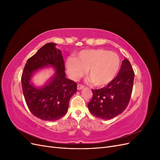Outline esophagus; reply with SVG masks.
Here are the masks:
<instances>
[{"instance_id": "esophagus-1", "label": "esophagus", "mask_w": 160, "mask_h": 160, "mask_svg": "<svg viewBox=\"0 0 160 160\" xmlns=\"http://www.w3.org/2000/svg\"><path fill=\"white\" fill-rule=\"evenodd\" d=\"M84 88H85V86L83 85H81V84L77 85V89H78V90H81L82 89H83Z\"/></svg>"}]
</instances>
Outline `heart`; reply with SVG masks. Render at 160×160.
<instances>
[{"label": "heart", "mask_w": 160, "mask_h": 160, "mask_svg": "<svg viewBox=\"0 0 160 160\" xmlns=\"http://www.w3.org/2000/svg\"><path fill=\"white\" fill-rule=\"evenodd\" d=\"M67 69L72 79L83 76L86 71L88 79L95 86L104 87L112 81L120 67L118 55L105 49H89L81 51L77 59L69 57Z\"/></svg>", "instance_id": "b5f03b06"}]
</instances>
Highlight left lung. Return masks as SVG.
<instances>
[{
	"label": "left lung",
	"instance_id": "left-lung-1",
	"mask_svg": "<svg viewBox=\"0 0 160 160\" xmlns=\"http://www.w3.org/2000/svg\"><path fill=\"white\" fill-rule=\"evenodd\" d=\"M134 71L130 62L125 59L118 75L106 87L92 89L93 97L88 109L95 117L102 119H112L127 108L132 95Z\"/></svg>",
	"mask_w": 160,
	"mask_h": 160
}]
</instances>
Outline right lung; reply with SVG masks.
Instances as JSON below:
<instances>
[{"instance_id":"obj_1","label":"right lung","mask_w":160,"mask_h":160,"mask_svg":"<svg viewBox=\"0 0 160 160\" xmlns=\"http://www.w3.org/2000/svg\"><path fill=\"white\" fill-rule=\"evenodd\" d=\"M56 45L47 43L30 57L21 76L22 92L28 109L37 118L45 121L63 117L68 111L71 98L77 92V83L65 77V62ZM47 65L53 66L55 75L42 88H35L30 82L32 73Z\"/></svg>"}]
</instances>
